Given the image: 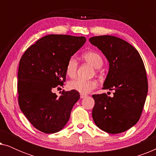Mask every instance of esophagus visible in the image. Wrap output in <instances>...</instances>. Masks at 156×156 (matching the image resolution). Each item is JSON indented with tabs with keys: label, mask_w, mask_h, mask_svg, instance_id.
<instances>
[{
	"label": "esophagus",
	"mask_w": 156,
	"mask_h": 156,
	"mask_svg": "<svg viewBox=\"0 0 156 156\" xmlns=\"http://www.w3.org/2000/svg\"><path fill=\"white\" fill-rule=\"evenodd\" d=\"M86 97H87L86 94H80L81 99H84V98H85Z\"/></svg>",
	"instance_id": "1"
}]
</instances>
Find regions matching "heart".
Wrapping results in <instances>:
<instances>
[{
  "mask_svg": "<svg viewBox=\"0 0 156 156\" xmlns=\"http://www.w3.org/2000/svg\"><path fill=\"white\" fill-rule=\"evenodd\" d=\"M83 58L90 63L94 67L100 68L103 64V60L101 55L95 52H87L83 55ZM77 69V62L74 57L69 58L66 66V72L70 77H74L76 74ZM97 83L95 80H85L82 79H75L70 81L68 84V87L71 90L78 91L81 94H88L91 90L95 89Z\"/></svg>",
  "mask_w": 156,
  "mask_h": 156,
  "instance_id": "heart-1",
  "label": "heart"
}]
</instances>
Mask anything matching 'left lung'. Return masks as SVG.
I'll list each match as a JSON object with an SVG mask.
<instances>
[{
  "mask_svg": "<svg viewBox=\"0 0 156 156\" xmlns=\"http://www.w3.org/2000/svg\"><path fill=\"white\" fill-rule=\"evenodd\" d=\"M109 63L104 89L114 90V97L94 94L92 117L95 124L108 133H120L139 120L148 94L144 62L131 44L115 36L101 35L89 39Z\"/></svg>",
  "mask_w": 156,
  "mask_h": 156,
  "instance_id": "8db88e82",
  "label": "left lung"
}]
</instances>
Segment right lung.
Segmentation results:
<instances>
[{
  "mask_svg": "<svg viewBox=\"0 0 156 156\" xmlns=\"http://www.w3.org/2000/svg\"><path fill=\"white\" fill-rule=\"evenodd\" d=\"M86 42L84 37L49 35L27 49L21 57L18 73L20 110L35 129L57 133L69 121L80 93L71 90L57 97L52 89L62 87L69 58Z\"/></svg>",
  "mask_w": 156,
  "mask_h": 156,
  "instance_id": "right-lung-1",
  "label": "right lung"
}]
</instances>
